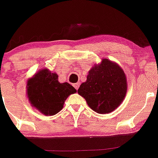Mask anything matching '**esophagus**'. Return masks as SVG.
<instances>
[{"label": "esophagus", "instance_id": "esophagus-1", "mask_svg": "<svg viewBox=\"0 0 158 158\" xmlns=\"http://www.w3.org/2000/svg\"><path fill=\"white\" fill-rule=\"evenodd\" d=\"M79 86H80V83H76V84H74L73 85V87H75V89L76 90H78V89H79Z\"/></svg>", "mask_w": 158, "mask_h": 158}]
</instances>
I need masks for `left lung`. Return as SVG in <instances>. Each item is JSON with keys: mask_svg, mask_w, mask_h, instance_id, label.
Instances as JSON below:
<instances>
[{"mask_svg": "<svg viewBox=\"0 0 158 158\" xmlns=\"http://www.w3.org/2000/svg\"><path fill=\"white\" fill-rule=\"evenodd\" d=\"M127 79L123 70L111 61L104 59L92 68L78 94L98 113H108L120 105L127 93Z\"/></svg>", "mask_w": 158, "mask_h": 158, "instance_id": "1", "label": "left lung"}]
</instances>
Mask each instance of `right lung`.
Listing matches in <instances>:
<instances>
[{
  "label": "right lung",
  "mask_w": 158,
  "mask_h": 158,
  "mask_svg": "<svg viewBox=\"0 0 158 158\" xmlns=\"http://www.w3.org/2000/svg\"><path fill=\"white\" fill-rule=\"evenodd\" d=\"M76 92L69 83L59 82L57 74L48 69L40 71L27 83V95L31 105L46 115L59 113L68 96Z\"/></svg>",
  "instance_id": "add662e5"
}]
</instances>
